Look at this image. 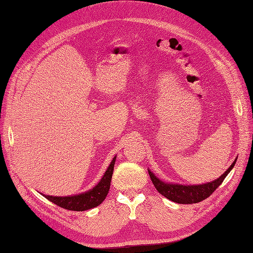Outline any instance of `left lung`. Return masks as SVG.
Returning a JSON list of instances; mask_svg holds the SVG:
<instances>
[{
	"label": "left lung",
	"mask_w": 253,
	"mask_h": 253,
	"mask_svg": "<svg viewBox=\"0 0 253 253\" xmlns=\"http://www.w3.org/2000/svg\"><path fill=\"white\" fill-rule=\"evenodd\" d=\"M237 159H234L232 164L227 169L223 175H221L219 178L203 183V184H198V185H184V184H179V183H171V182H165L160 180L159 178H157L155 176V173L149 170L150 177L152 179L153 184L155 185L156 189L158 190V193H160L162 196L165 198H168L170 201L179 203V204H193V203H198L201 202L206 198L210 197L213 191L219 187L224 179L227 177L230 170L233 169L234 164L237 162Z\"/></svg>",
	"instance_id": "1"
}]
</instances>
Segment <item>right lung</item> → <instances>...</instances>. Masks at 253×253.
<instances>
[{"mask_svg":"<svg viewBox=\"0 0 253 253\" xmlns=\"http://www.w3.org/2000/svg\"><path fill=\"white\" fill-rule=\"evenodd\" d=\"M115 161H116V156L113 158L112 162L110 163L100 181L93 188L84 191V193L73 195V196H66V197L49 196V195H43V194H42V196L48 199L52 203H54L57 206L63 207L68 211H84L91 210V208L96 207L104 201V199H106L109 193Z\"/></svg>","mask_w":253,"mask_h":253,"instance_id":"right-lung-1","label":"right lung"}]
</instances>
